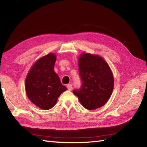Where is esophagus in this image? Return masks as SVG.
<instances>
[{"label":"esophagus","instance_id":"1","mask_svg":"<svg viewBox=\"0 0 147 147\" xmlns=\"http://www.w3.org/2000/svg\"><path fill=\"white\" fill-rule=\"evenodd\" d=\"M67 89L69 90V91H71V89H72V85L70 84H67Z\"/></svg>","mask_w":147,"mask_h":147}]
</instances>
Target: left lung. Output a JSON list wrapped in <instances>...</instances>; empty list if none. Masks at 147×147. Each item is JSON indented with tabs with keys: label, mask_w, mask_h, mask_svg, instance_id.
I'll return each mask as SVG.
<instances>
[{
	"label": "left lung",
	"mask_w": 147,
	"mask_h": 147,
	"mask_svg": "<svg viewBox=\"0 0 147 147\" xmlns=\"http://www.w3.org/2000/svg\"><path fill=\"white\" fill-rule=\"evenodd\" d=\"M82 84L73 93L86 109L94 110L106 104L114 89V79L108 63L98 55L82 53L78 59Z\"/></svg>",
	"instance_id": "1"
}]
</instances>
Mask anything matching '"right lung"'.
Returning a JSON list of instances; mask_svg holds the SVG:
<instances>
[{
  "instance_id": "1",
  "label": "right lung",
  "mask_w": 147,
  "mask_h": 147,
  "mask_svg": "<svg viewBox=\"0 0 147 147\" xmlns=\"http://www.w3.org/2000/svg\"><path fill=\"white\" fill-rule=\"evenodd\" d=\"M56 59L50 53L33 63L25 78V92L32 103L41 109L49 110L57 102L61 94L67 90L54 71Z\"/></svg>"
}]
</instances>
